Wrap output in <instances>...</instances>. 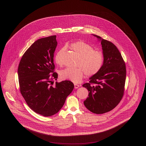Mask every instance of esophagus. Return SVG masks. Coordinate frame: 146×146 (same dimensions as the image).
Masks as SVG:
<instances>
[{
	"mask_svg": "<svg viewBox=\"0 0 146 146\" xmlns=\"http://www.w3.org/2000/svg\"><path fill=\"white\" fill-rule=\"evenodd\" d=\"M79 87V85L76 84H74V88H75V89H78Z\"/></svg>",
	"mask_w": 146,
	"mask_h": 146,
	"instance_id": "34e87169",
	"label": "esophagus"
}]
</instances>
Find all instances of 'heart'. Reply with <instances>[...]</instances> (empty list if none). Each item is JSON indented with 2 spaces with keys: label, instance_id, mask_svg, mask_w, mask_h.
Here are the masks:
<instances>
[{
  "label": "heart",
  "instance_id": "obj_1",
  "mask_svg": "<svg viewBox=\"0 0 146 146\" xmlns=\"http://www.w3.org/2000/svg\"><path fill=\"white\" fill-rule=\"evenodd\" d=\"M70 48L78 56L76 68H66L60 73V76L63 80H68L74 83L79 82L84 76L85 73L91 76L98 73L103 65L104 56L102 53L94 50L90 44L83 42L78 41L70 44ZM63 48L60 52L65 50ZM56 63L61 65L57 55L56 56Z\"/></svg>",
  "mask_w": 146,
  "mask_h": 146
}]
</instances>
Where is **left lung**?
I'll use <instances>...</instances> for the list:
<instances>
[{
  "label": "left lung",
  "instance_id": "obj_1",
  "mask_svg": "<svg viewBox=\"0 0 146 146\" xmlns=\"http://www.w3.org/2000/svg\"><path fill=\"white\" fill-rule=\"evenodd\" d=\"M92 35L101 42L104 63L100 71L89 78V83L83 85L89 91V97L84 104L91 112L103 114L114 109L123 97L126 66L115 45L98 35ZM92 83L95 85L93 86Z\"/></svg>",
  "mask_w": 146,
  "mask_h": 146
}]
</instances>
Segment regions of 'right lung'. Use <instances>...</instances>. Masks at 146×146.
Wrapping results in <instances>:
<instances>
[{
  "label": "right lung",
  "mask_w": 146,
  "mask_h": 146,
  "mask_svg": "<svg viewBox=\"0 0 146 146\" xmlns=\"http://www.w3.org/2000/svg\"><path fill=\"white\" fill-rule=\"evenodd\" d=\"M57 45L56 36L37 40L21 58L18 67L20 91L29 108L44 117L53 115L63 107L74 84L64 80L55 84L54 54ZM52 72L51 80L49 74Z\"/></svg>",
  "instance_id": "add662e5"
}]
</instances>
